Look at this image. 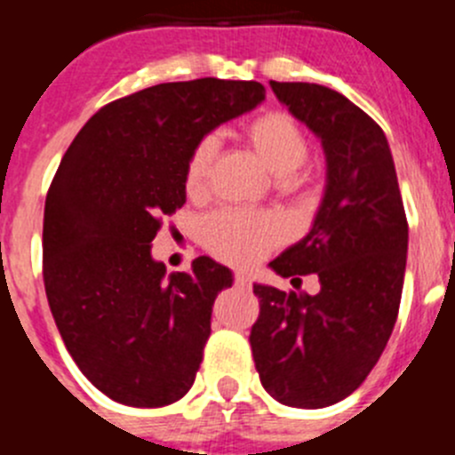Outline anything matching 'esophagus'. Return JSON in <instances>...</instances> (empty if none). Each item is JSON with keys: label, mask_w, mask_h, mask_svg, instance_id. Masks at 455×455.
<instances>
[{"label": "esophagus", "mask_w": 455, "mask_h": 455, "mask_svg": "<svg viewBox=\"0 0 455 455\" xmlns=\"http://www.w3.org/2000/svg\"><path fill=\"white\" fill-rule=\"evenodd\" d=\"M235 284H236V287H241V289H251V275H248V273H243V271H236L235 273Z\"/></svg>", "instance_id": "1"}]
</instances>
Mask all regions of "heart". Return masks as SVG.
<instances>
[{"label": "heart", "instance_id": "heart-1", "mask_svg": "<svg viewBox=\"0 0 455 455\" xmlns=\"http://www.w3.org/2000/svg\"><path fill=\"white\" fill-rule=\"evenodd\" d=\"M252 150L284 188L300 187V168L309 159V143L291 116L271 111L252 120L246 130ZM216 155V136H203L193 146L184 166V188L191 198L207 188L209 168ZM277 228L268 216L243 209H223L203 225V243L223 262L246 267L257 262L275 243Z\"/></svg>", "mask_w": 455, "mask_h": 455}]
</instances>
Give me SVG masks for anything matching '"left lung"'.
I'll use <instances>...</instances> for the list:
<instances>
[{"instance_id":"1","label":"left lung","mask_w":455,"mask_h":455,"mask_svg":"<svg viewBox=\"0 0 455 455\" xmlns=\"http://www.w3.org/2000/svg\"><path fill=\"white\" fill-rule=\"evenodd\" d=\"M275 98L321 139L325 193L312 230L268 267L319 275V293L252 284L255 369L273 399L325 408L347 399L378 363L396 323L408 220L383 130L341 92L271 82ZM299 280V277H293Z\"/></svg>"}]
</instances>
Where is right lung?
<instances>
[{
    "mask_svg": "<svg viewBox=\"0 0 455 455\" xmlns=\"http://www.w3.org/2000/svg\"><path fill=\"white\" fill-rule=\"evenodd\" d=\"M264 95L259 82L156 84L100 108L63 155L45 200L43 280L68 353L108 399L162 408L191 389L232 271L198 257L191 273L166 275L150 243L187 203L193 146Z\"/></svg>",
    "mask_w": 455,
    "mask_h": 455,
    "instance_id": "right-lung-1",
    "label": "right lung"
}]
</instances>
